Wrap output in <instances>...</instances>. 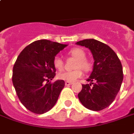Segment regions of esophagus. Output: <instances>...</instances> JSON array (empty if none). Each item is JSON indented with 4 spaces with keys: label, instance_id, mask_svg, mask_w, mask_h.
<instances>
[{
    "label": "esophagus",
    "instance_id": "obj_1",
    "mask_svg": "<svg viewBox=\"0 0 134 134\" xmlns=\"http://www.w3.org/2000/svg\"><path fill=\"white\" fill-rule=\"evenodd\" d=\"M72 82H69V81H66V82H65V85H66V86H70V85H72Z\"/></svg>",
    "mask_w": 134,
    "mask_h": 134
}]
</instances>
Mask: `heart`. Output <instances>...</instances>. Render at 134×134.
Masks as SVG:
<instances>
[{
    "instance_id": "obj_1",
    "label": "heart",
    "mask_w": 134,
    "mask_h": 134,
    "mask_svg": "<svg viewBox=\"0 0 134 134\" xmlns=\"http://www.w3.org/2000/svg\"><path fill=\"white\" fill-rule=\"evenodd\" d=\"M68 54L69 56L77 59L75 64V68L77 69L72 71H64L63 72H61L58 75V78L69 82H74L83 76V71L81 69H82L85 72H88L91 68V64L86 58L85 51L80 48H72L68 52ZM53 64L54 67L58 70H62L64 67V62L62 58L58 56L54 58Z\"/></svg>"
}]
</instances>
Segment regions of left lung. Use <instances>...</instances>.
Returning a JSON list of instances; mask_svg holds the SVG:
<instances>
[{"instance_id": "obj_1", "label": "left lung", "mask_w": 134, "mask_h": 134, "mask_svg": "<svg viewBox=\"0 0 134 134\" xmlns=\"http://www.w3.org/2000/svg\"><path fill=\"white\" fill-rule=\"evenodd\" d=\"M77 45L89 48L94 64L92 72L83 84L78 99L87 109L100 111L109 107L115 99L123 80L122 67L115 52L109 46L94 39L78 41Z\"/></svg>"}]
</instances>
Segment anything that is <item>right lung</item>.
Here are the masks:
<instances>
[{
    "label": "right lung",
    "mask_w": 134,
    "mask_h": 134,
    "mask_svg": "<svg viewBox=\"0 0 134 134\" xmlns=\"http://www.w3.org/2000/svg\"><path fill=\"white\" fill-rule=\"evenodd\" d=\"M48 40H38L19 54L13 67L12 82L21 103L30 112L43 114L55 105L64 81L51 83L56 75L55 56L67 46ZM47 83L44 84V82Z\"/></svg>",
    "instance_id": "add662e5"
}]
</instances>
